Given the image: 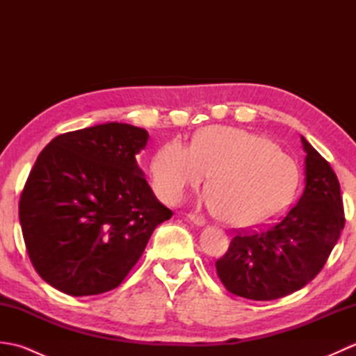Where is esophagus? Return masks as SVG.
<instances>
[{"label":"esophagus","mask_w":356,"mask_h":356,"mask_svg":"<svg viewBox=\"0 0 356 356\" xmlns=\"http://www.w3.org/2000/svg\"><path fill=\"white\" fill-rule=\"evenodd\" d=\"M190 217V220L194 223V225H197V226H205L208 222L205 220V218L203 217H200V216H195V214H190L188 216Z\"/></svg>","instance_id":"esophagus-1"}]
</instances>
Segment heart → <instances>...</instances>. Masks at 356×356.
I'll return each mask as SVG.
<instances>
[{"label": "heart", "mask_w": 356, "mask_h": 356, "mask_svg": "<svg viewBox=\"0 0 356 356\" xmlns=\"http://www.w3.org/2000/svg\"><path fill=\"white\" fill-rule=\"evenodd\" d=\"M211 176L207 205L237 228H259L289 205L298 182L292 157L274 142L241 128L213 125L193 145L170 140L151 162L159 197L177 205Z\"/></svg>", "instance_id": "heart-1"}]
</instances>
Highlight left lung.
I'll return each instance as SVG.
<instances>
[{
    "instance_id": "left-lung-1",
    "label": "left lung",
    "mask_w": 356,
    "mask_h": 356,
    "mask_svg": "<svg viewBox=\"0 0 356 356\" xmlns=\"http://www.w3.org/2000/svg\"><path fill=\"white\" fill-rule=\"evenodd\" d=\"M305 190L289 213L266 231L237 234L216 261L234 295L255 301L286 297L323 269L344 228L339 182L329 162L301 136Z\"/></svg>"
}]
</instances>
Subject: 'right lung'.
<instances>
[{
  "instance_id": "1",
  "label": "right lung",
  "mask_w": 356,
  "mask_h": 356,
  "mask_svg": "<svg viewBox=\"0 0 356 356\" xmlns=\"http://www.w3.org/2000/svg\"><path fill=\"white\" fill-rule=\"evenodd\" d=\"M148 138L107 122L58 136L38 156L19 223L32 264L55 289L73 297L115 289L171 218L136 161Z\"/></svg>"
}]
</instances>
